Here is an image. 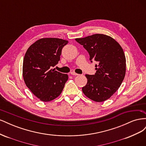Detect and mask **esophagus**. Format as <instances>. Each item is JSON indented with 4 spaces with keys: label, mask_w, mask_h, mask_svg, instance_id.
Segmentation results:
<instances>
[{
    "label": "esophagus",
    "mask_w": 146,
    "mask_h": 146,
    "mask_svg": "<svg viewBox=\"0 0 146 146\" xmlns=\"http://www.w3.org/2000/svg\"><path fill=\"white\" fill-rule=\"evenodd\" d=\"M70 74H71L72 76H78V75H79V74H78L76 73V72H70Z\"/></svg>",
    "instance_id": "34e87169"
}]
</instances>
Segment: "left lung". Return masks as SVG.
<instances>
[{
  "instance_id": "8db88e82",
  "label": "left lung",
  "mask_w": 146,
  "mask_h": 146,
  "mask_svg": "<svg viewBox=\"0 0 146 146\" xmlns=\"http://www.w3.org/2000/svg\"><path fill=\"white\" fill-rule=\"evenodd\" d=\"M76 41L89 53L90 60L96 61V72L88 75L87 84L82 91L88 98L98 102L109 99L121 86L125 77L126 60L119 44L103 34H94Z\"/></svg>"
}]
</instances>
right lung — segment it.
<instances>
[{
  "mask_svg": "<svg viewBox=\"0 0 146 146\" xmlns=\"http://www.w3.org/2000/svg\"><path fill=\"white\" fill-rule=\"evenodd\" d=\"M68 41L54 38H42L31 45L26 52L23 74L26 86L38 99L49 102L59 96L67 74L52 69L58 64L63 47Z\"/></svg>",
  "mask_w": 146,
  "mask_h": 146,
  "instance_id": "obj_1",
  "label": "right lung"
}]
</instances>
